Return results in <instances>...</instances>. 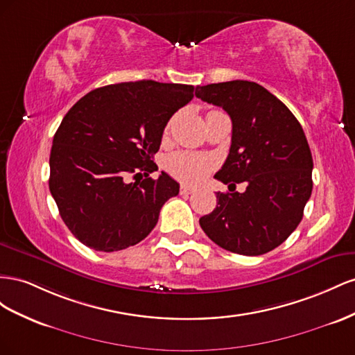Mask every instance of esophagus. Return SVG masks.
Returning <instances> with one entry per match:
<instances>
[{"mask_svg": "<svg viewBox=\"0 0 355 355\" xmlns=\"http://www.w3.org/2000/svg\"><path fill=\"white\" fill-rule=\"evenodd\" d=\"M193 191H195L193 187H189V186H181V187H180V193L183 195V196H187V195H190V193H193Z\"/></svg>", "mask_w": 355, "mask_h": 355, "instance_id": "34e87169", "label": "esophagus"}]
</instances>
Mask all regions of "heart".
<instances>
[{
	"instance_id": "b5f03b06",
	"label": "heart",
	"mask_w": 355,
	"mask_h": 355,
	"mask_svg": "<svg viewBox=\"0 0 355 355\" xmlns=\"http://www.w3.org/2000/svg\"><path fill=\"white\" fill-rule=\"evenodd\" d=\"M216 160L211 156H202L187 151H178L166 157L165 168L169 174L187 184H196L214 169Z\"/></svg>"
}]
</instances>
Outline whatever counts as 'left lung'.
Returning a JSON list of instances; mask_svg holds the SVG:
<instances>
[{
	"label": "left lung",
	"mask_w": 355,
	"mask_h": 355,
	"mask_svg": "<svg viewBox=\"0 0 355 355\" xmlns=\"http://www.w3.org/2000/svg\"><path fill=\"white\" fill-rule=\"evenodd\" d=\"M195 95L232 119L229 156L214 177L247 186L244 193L217 191V207L199 225L221 248L265 254L299 226L311 198L313 162L305 132L295 114L254 82L198 86Z\"/></svg>",
	"instance_id": "1"
}]
</instances>
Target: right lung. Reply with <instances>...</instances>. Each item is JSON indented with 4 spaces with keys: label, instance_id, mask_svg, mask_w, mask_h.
<instances>
[{
    "label": "right lung",
    "instance_id": "add662e5",
    "mask_svg": "<svg viewBox=\"0 0 355 355\" xmlns=\"http://www.w3.org/2000/svg\"><path fill=\"white\" fill-rule=\"evenodd\" d=\"M195 87L139 80L98 87L71 107L53 137L49 189L67 227L96 251L143 241L180 186L166 172L148 177L172 114ZM144 171L146 179L130 184Z\"/></svg>",
    "mask_w": 355,
    "mask_h": 355
}]
</instances>
